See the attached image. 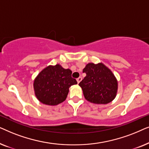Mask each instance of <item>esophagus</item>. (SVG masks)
<instances>
[{
	"instance_id": "esophagus-1",
	"label": "esophagus",
	"mask_w": 149,
	"mask_h": 149,
	"mask_svg": "<svg viewBox=\"0 0 149 149\" xmlns=\"http://www.w3.org/2000/svg\"><path fill=\"white\" fill-rule=\"evenodd\" d=\"M77 83H80V82H81V81H82V77H79V78L77 79Z\"/></svg>"
}]
</instances>
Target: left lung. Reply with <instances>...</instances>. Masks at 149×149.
<instances>
[{
  "label": "left lung",
  "instance_id": "1",
  "mask_svg": "<svg viewBox=\"0 0 149 149\" xmlns=\"http://www.w3.org/2000/svg\"><path fill=\"white\" fill-rule=\"evenodd\" d=\"M83 72L86 73V77L79 85L87 101L97 104H106L115 98L118 89L117 80L104 64L89 63Z\"/></svg>",
  "mask_w": 149,
  "mask_h": 149
}]
</instances>
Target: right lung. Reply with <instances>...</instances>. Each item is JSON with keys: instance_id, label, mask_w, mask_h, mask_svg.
Masks as SVG:
<instances>
[{"instance_id": "obj_1", "label": "right lung", "mask_w": 149, "mask_h": 149, "mask_svg": "<svg viewBox=\"0 0 149 149\" xmlns=\"http://www.w3.org/2000/svg\"><path fill=\"white\" fill-rule=\"evenodd\" d=\"M77 84L72 71L60 64L48 66L40 71L34 81L35 95L44 104L55 106L66 100L71 85Z\"/></svg>"}]
</instances>
